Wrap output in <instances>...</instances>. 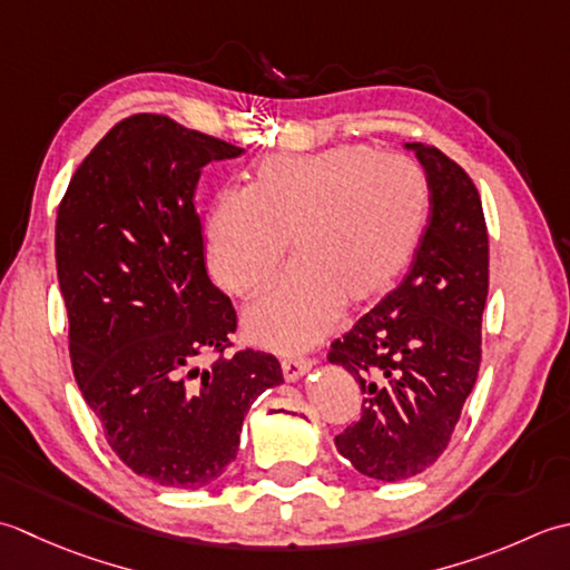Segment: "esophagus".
Returning <instances> with one entry per match:
<instances>
[{
	"mask_svg": "<svg viewBox=\"0 0 570 570\" xmlns=\"http://www.w3.org/2000/svg\"><path fill=\"white\" fill-rule=\"evenodd\" d=\"M312 368V362L305 356H287L283 358V376L285 381H297Z\"/></svg>",
	"mask_w": 570,
	"mask_h": 570,
	"instance_id": "esophagus-1",
	"label": "esophagus"
}]
</instances>
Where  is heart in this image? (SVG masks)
I'll return each mask as SVG.
<instances>
[{
  "instance_id": "1",
  "label": "heart",
  "mask_w": 570,
  "mask_h": 570,
  "mask_svg": "<svg viewBox=\"0 0 570 570\" xmlns=\"http://www.w3.org/2000/svg\"><path fill=\"white\" fill-rule=\"evenodd\" d=\"M431 187L409 157L336 145L263 159L248 191L220 194L206 218L208 268L230 295L273 281L289 246L295 265L246 312V334L297 352L389 293L423 234Z\"/></svg>"
}]
</instances>
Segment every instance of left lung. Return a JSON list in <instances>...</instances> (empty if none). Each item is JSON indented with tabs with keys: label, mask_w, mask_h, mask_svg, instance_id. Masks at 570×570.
I'll return each instance as SVG.
<instances>
[{
	"label": "left lung",
	"mask_w": 570,
	"mask_h": 570,
	"mask_svg": "<svg viewBox=\"0 0 570 570\" xmlns=\"http://www.w3.org/2000/svg\"><path fill=\"white\" fill-rule=\"evenodd\" d=\"M431 187V216L403 283L366 312L330 362L358 381V421L334 438L371 480L415 478L443 455L482 362L490 240L478 187L438 147L409 142Z\"/></svg>",
	"instance_id": "obj_1"
}]
</instances>
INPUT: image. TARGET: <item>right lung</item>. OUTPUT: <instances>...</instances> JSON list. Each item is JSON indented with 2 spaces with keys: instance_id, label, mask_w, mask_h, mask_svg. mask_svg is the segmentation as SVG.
<instances>
[{
  "instance_id": "obj_1",
  "label": "right lung",
  "mask_w": 570,
  "mask_h": 570,
  "mask_svg": "<svg viewBox=\"0 0 570 570\" xmlns=\"http://www.w3.org/2000/svg\"><path fill=\"white\" fill-rule=\"evenodd\" d=\"M246 153L167 115L125 118L92 147L56 218L68 350L108 445L139 478L202 490L236 460L253 401L283 383L273 354L224 356L236 309L206 273L194 191ZM218 353L208 370L194 367Z\"/></svg>"
}]
</instances>
